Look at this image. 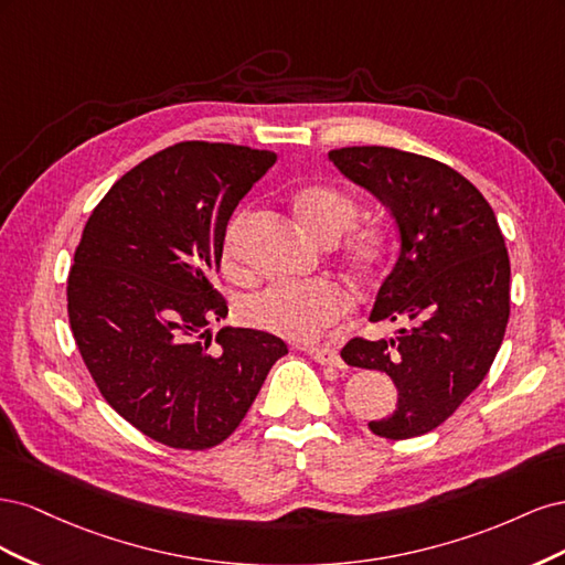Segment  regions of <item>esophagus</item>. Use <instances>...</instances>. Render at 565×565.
I'll return each mask as SVG.
<instances>
[{"instance_id": "1", "label": "esophagus", "mask_w": 565, "mask_h": 565, "mask_svg": "<svg viewBox=\"0 0 565 565\" xmlns=\"http://www.w3.org/2000/svg\"><path fill=\"white\" fill-rule=\"evenodd\" d=\"M301 351L309 353L316 363L320 365H332V367H341L344 365V361H341V355L330 349V347H301Z\"/></svg>"}]
</instances>
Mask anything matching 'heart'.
<instances>
[{"mask_svg": "<svg viewBox=\"0 0 565 565\" xmlns=\"http://www.w3.org/2000/svg\"><path fill=\"white\" fill-rule=\"evenodd\" d=\"M292 210L316 243L332 245L355 218V202L332 183H306L292 195ZM249 224V212H235L221 241V270L231 280H245L243 235ZM388 241L377 226L353 228L341 256L358 280H372L386 262ZM349 309L347 292L337 282L311 280L295 285H273L243 306V318L252 328L292 341H311L330 328Z\"/></svg>", "mask_w": 565, "mask_h": 565, "instance_id": "b5f03b06", "label": "heart"}]
</instances>
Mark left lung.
<instances>
[{
    "label": "left lung",
    "mask_w": 565,
    "mask_h": 565,
    "mask_svg": "<svg viewBox=\"0 0 565 565\" xmlns=\"http://www.w3.org/2000/svg\"><path fill=\"white\" fill-rule=\"evenodd\" d=\"M341 174L396 218L401 254L380 287L372 322H403L391 339H351L341 358L386 372L398 405L370 431L429 434L483 382L509 320V254L478 188L438 160L384 146L330 150Z\"/></svg>",
    "instance_id": "left-lung-1"
}]
</instances>
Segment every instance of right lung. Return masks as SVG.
Wrapping results in <instances>:
<instances>
[{"label": "right lung", "mask_w": 565, "mask_h": 565, "mask_svg": "<svg viewBox=\"0 0 565 565\" xmlns=\"http://www.w3.org/2000/svg\"><path fill=\"white\" fill-rule=\"evenodd\" d=\"M276 152L183 141L136 164L96 204L67 276V318L100 396L177 450L224 443L285 341L221 328L212 280L228 218Z\"/></svg>", "instance_id": "1"}]
</instances>
